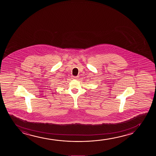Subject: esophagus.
I'll list each match as a JSON object with an SVG mask.
<instances>
[{
	"label": "esophagus",
	"instance_id": "esophagus-1",
	"mask_svg": "<svg viewBox=\"0 0 156 156\" xmlns=\"http://www.w3.org/2000/svg\"><path fill=\"white\" fill-rule=\"evenodd\" d=\"M73 78H75V79H78V76H76V77H75V76H73Z\"/></svg>",
	"mask_w": 156,
	"mask_h": 156
}]
</instances>
